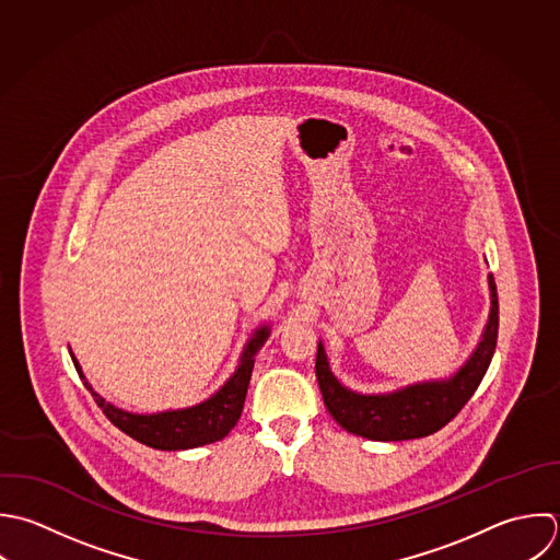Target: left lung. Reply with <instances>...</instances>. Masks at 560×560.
Listing matches in <instances>:
<instances>
[{"label": "left lung", "instance_id": "obj_1", "mask_svg": "<svg viewBox=\"0 0 560 560\" xmlns=\"http://www.w3.org/2000/svg\"><path fill=\"white\" fill-rule=\"evenodd\" d=\"M491 314L482 340L471 358L450 380L421 382L384 395H362L342 386L329 369L323 342L316 353V380L329 415L347 432L369 441L423 439L445 428L474 397L498 345L500 305L493 275H489Z\"/></svg>", "mask_w": 560, "mask_h": 560}]
</instances>
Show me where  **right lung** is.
<instances>
[{"label":"right lung","mask_w":560,"mask_h":560,"mask_svg":"<svg viewBox=\"0 0 560 560\" xmlns=\"http://www.w3.org/2000/svg\"><path fill=\"white\" fill-rule=\"evenodd\" d=\"M268 336H270L268 325L255 329L253 338L244 347V353L240 358L235 373L226 380V384L215 395H211L209 399H205L202 404H196L191 408L165 410V412H156V415H135V412H126V410L108 404L84 380L82 369L71 351H69V355H71L73 366H75L78 375L82 377L86 390H91L95 404L102 408V412L115 428H119L124 434H128L130 439L143 443L152 450L180 452V450H194V447H202V445L222 441L235 428V423L240 421L242 408H244L248 382H250L253 366H255V355L259 353V349L264 347Z\"/></svg>","instance_id":"1"}]
</instances>
